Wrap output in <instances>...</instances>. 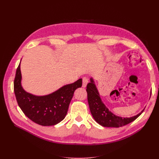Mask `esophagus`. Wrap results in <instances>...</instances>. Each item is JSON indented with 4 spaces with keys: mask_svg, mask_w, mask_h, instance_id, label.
I'll use <instances>...</instances> for the list:
<instances>
[{
    "mask_svg": "<svg viewBox=\"0 0 159 159\" xmlns=\"http://www.w3.org/2000/svg\"><path fill=\"white\" fill-rule=\"evenodd\" d=\"M88 83V78L87 77H84L83 78V84H82V87L85 88L86 85H87Z\"/></svg>",
    "mask_w": 159,
    "mask_h": 159,
    "instance_id": "obj_1",
    "label": "esophagus"
}]
</instances>
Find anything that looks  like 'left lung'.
Segmentation results:
<instances>
[{
	"instance_id": "8db88e82",
	"label": "left lung",
	"mask_w": 159,
	"mask_h": 159,
	"mask_svg": "<svg viewBox=\"0 0 159 159\" xmlns=\"http://www.w3.org/2000/svg\"><path fill=\"white\" fill-rule=\"evenodd\" d=\"M88 101L90 111L95 121L103 127H120L133 122L143 112L131 117H121L114 115L105 106L94 84L93 78H90V82L87 85Z\"/></svg>"
}]
</instances>
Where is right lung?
Wrapping results in <instances>:
<instances>
[{"label": "right lung", "instance_id": "right-lung-1", "mask_svg": "<svg viewBox=\"0 0 159 159\" xmlns=\"http://www.w3.org/2000/svg\"><path fill=\"white\" fill-rule=\"evenodd\" d=\"M21 80L20 62L14 81L17 103L26 117L42 126L55 125L65 118L75 90L82 85V79H79L50 94L37 96L22 88Z\"/></svg>", "mask_w": 159, "mask_h": 159}]
</instances>
